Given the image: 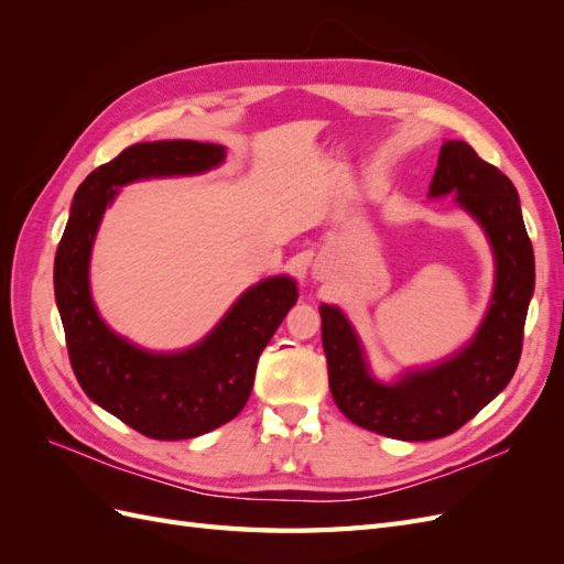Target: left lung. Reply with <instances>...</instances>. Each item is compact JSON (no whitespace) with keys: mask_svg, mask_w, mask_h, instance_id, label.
<instances>
[{"mask_svg":"<svg viewBox=\"0 0 564 564\" xmlns=\"http://www.w3.org/2000/svg\"><path fill=\"white\" fill-rule=\"evenodd\" d=\"M431 197L456 195L487 232L497 282L480 329L447 360L409 369L395 383L371 377L360 338L336 305H319L322 346L334 402L352 423L395 440L423 442L452 435L513 379L522 352L529 299L534 294V249L516 185L477 158L464 141H445Z\"/></svg>","mask_w":564,"mask_h":564,"instance_id":"obj_1","label":"left lung"}]
</instances>
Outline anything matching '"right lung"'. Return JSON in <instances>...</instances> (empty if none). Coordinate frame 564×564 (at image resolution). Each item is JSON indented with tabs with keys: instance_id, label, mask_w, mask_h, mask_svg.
<instances>
[{
	"instance_id": "obj_1",
	"label": "right lung",
	"mask_w": 564,
	"mask_h": 564,
	"mask_svg": "<svg viewBox=\"0 0 564 564\" xmlns=\"http://www.w3.org/2000/svg\"><path fill=\"white\" fill-rule=\"evenodd\" d=\"M224 160V145L197 141L122 150L82 181L56 249V305L82 390L152 440L197 437L240 414L263 348L299 299L292 278H268L247 289L199 344L181 352L143 350L100 319L89 289V261L100 218L119 187L141 178L202 174Z\"/></svg>"
}]
</instances>
